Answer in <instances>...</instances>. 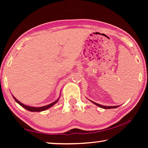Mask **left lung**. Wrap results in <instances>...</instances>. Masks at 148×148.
<instances>
[{"instance_id":"8db88e82","label":"left lung","mask_w":148,"mask_h":148,"mask_svg":"<svg viewBox=\"0 0 148 148\" xmlns=\"http://www.w3.org/2000/svg\"><path fill=\"white\" fill-rule=\"evenodd\" d=\"M91 102H92V103L95 104V105H97V106H99L100 108H104V109H111V108H116L119 107V106H102V105H101L99 104H97L96 102H92L91 101Z\"/></svg>"}]
</instances>
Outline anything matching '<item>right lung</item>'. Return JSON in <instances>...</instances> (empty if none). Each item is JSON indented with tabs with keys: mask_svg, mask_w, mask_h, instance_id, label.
Segmentation results:
<instances>
[{
	"mask_svg": "<svg viewBox=\"0 0 148 148\" xmlns=\"http://www.w3.org/2000/svg\"><path fill=\"white\" fill-rule=\"evenodd\" d=\"M13 96V95H12ZM13 98L14 99L15 101H16L17 103H18L20 106H21L23 108H24L25 109H26L27 110H29L30 112H42V111H44V110H46L47 109L49 108H51V106H53L55 104H56L57 102H58L59 98L56 101L53 102H52V103L49 104L48 105H46V106H42V107H33V106H27V105H25L24 104L21 103V102H19L18 100H17L15 97L13 96Z\"/></svg>",
	"mask_w": 148,
	"mask_h": 148,
	"instance_id": "add662e5",
	"label": "right lung"
}]
</instances>
